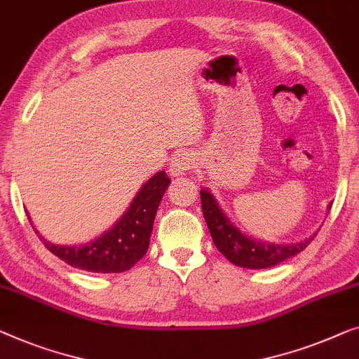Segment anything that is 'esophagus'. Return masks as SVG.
I'll return each instance as SVG.
<instances>
[{
    "label": "esophagus",
    "mask_w": 359,
    "mask_h": 359,
    "mask_svg": "<svg viewBox=\"0 0 359 359\" xmlns=\"http://www.w3.org/2000/svg\"><path fill=\"white\" fill-rule=\"evenodd\" d=\"M194 167V158L189 154H178L170 162V175L171 176H183Z\"/></svg>",
    "instance_id": "1"
}]
</instances>
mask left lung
Here are the masks:
<instances>
[{
  "label": "left lung",
  "instance_id": "8db88e82",
  "mask_svg": "<svg viewBox=\"0 0 359 359\" xmlns=\"http://www.w3.org/2000/svg\"><path fill=\"white\" fill-rule=\"evenodd\" d=\"M201 205L217 249L238 267L261 270L278 266L287 259L299 254L318 235V231H316L306 240L288 244L256 240L254 236L243 233L228 218L222 207L218 205L214 194L207 188L201 189ZM330 207L332 202L329 204V210Z\"/></svg>",
  "mask_w": 359,
  "mask_h": 359
}]
</instances>
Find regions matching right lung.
Returning a JSON list of instances; mask_svg holds the SVG:
<instances>
[{"mask_svg": "<svg viewBox=\"0 0 359 359\" xmlns=\"http://www.w3.org/2000/svg\"><path fill=\"white\" fill-rule=\"evenodd\" d=\"M170 181L165 171L155 173L137 191L131 205L118 218L115 225L86 244H55L45 240L35 228L34 230L50 252L72 267L93 273L124 272L141 261L147 252L155 215Z\"/></svg>", "mask_w": 359, "mask_h": 359, "instance_id": "add662e5", "label": "right lung"}]
</instances>
